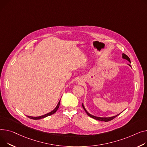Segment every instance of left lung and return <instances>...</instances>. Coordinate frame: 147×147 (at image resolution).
I'll use <instances>...</instances> for the list:
<instances>
[{"label":"left lung","mask_w":147,"mask_h":147,"mask_svg":"<svg viewBox=\"0 0 147 147\" xmlns=\"http://www.w3.org/2000/svg\"><path fill=\"white\" fill-rule=\"evenodd\" d=\"M122 58H124V59H126V60H128L129 63H131L130 58H129L128 56H127L126 54H122ZM129 66H131L129 64ZM82 106H83V108L84 109V110L85 111V112H86V113L87 114V115H88V116H90V117H91V118H93V119H94L98 120V121H105V122H108V121H111V120L113 119L114 118H116V116H118L119 115V114H118V115H117L114 116L109 117V118H101V117H97V116H93V115H92L90 114L89 112H88L86 111V109H85V107H84V105H83V103H82Z\"/></svg>","instance_id":"8db88e82"}]
</instances>
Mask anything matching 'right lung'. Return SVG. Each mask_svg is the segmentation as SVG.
<instances>
[{
    "label": "right lung",
    "instance_id": "add662e5",
    "mask_svg": "<svg viewBox=\"0 0 147 147\" xmlns=\"http://www.w3.org/2000/svg\"><path fill=\"white\" fill-rule=\"evenodd\" d=\"M60 100L59 101V102H58V103L57 104V106L55 107V109H54L53 111H52L51 112H49V113H47V114H45V115H42V116H36V117L29 116H27V117H28L29 118L32 119L37 120V119H42V118H45V117H47V116H50V115H51L54 114V113H55V112H56V111L58 110V107H59V106H60Z\"/></svg>",
    "mask_w": 147,
    "mask_h": 147
}]
</instances>
